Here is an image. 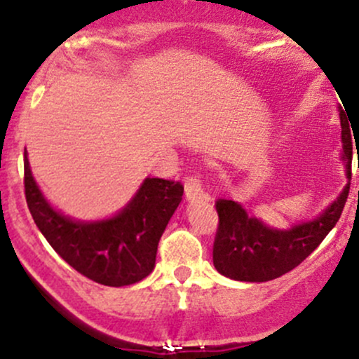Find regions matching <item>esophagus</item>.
<instances>
[{
  "instance_id": "34e87169",
  "label": "esophagus",
  "mask_w": 359,
  "mask_h": 359,
  "mask_svg": "<svg viewBox=\"0 0 359 359\" xmlns=\"http://www.w3.org/2000/svg\"><path fill=\"white\" fill-rule=\"evenodd\" d=\"M203 182L198 175H189L186 179V198L189 201H196L203 198Z\"/></svg>"
}]
</instances>
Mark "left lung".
Listing matches in <instances>:
<instances>
[{
	"label": "left lung",
	"mask_w": 359,
	"mask_h": 359,
	"mask_svg": "<svg viewBox=\"0 0 359 359\" xmlns=\"http://www.w3.org/2000/svg\"><path fill=\"white\" fill-rule=\"evenodd\" d=\"M342 143L346 173L351 179L353 144L349 122L341 110ZM349 186L317 219L281 231L267 228L257 218H249L245 210L231 199H218V230L212 243V264L218 273L237 281L264 283L290 273L320 245L339 222L349 196Z\"/></svg>",
	"instance_id": "obj_1"
}]
</instances>
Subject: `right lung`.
<instances>
[{
    "label": "right lung",
    "instance_id": "add662e5",
    "mask_svg": "<svg viewBox=\"0 0 359 359\" xmlns=\"http://www.w3.org/2000/svg\"><path fill=\"white\" fill-rule=\"evenodd\" d=\"M25 199L35 224L73 269L105 286L135 285L153 271L161 233L182 201L177 180L147 179L135 199L107 222L80 223L42 198L29 158L23 160Z\"/></svg>",
    "mask_w": 359,
    "mask_h": 359
}]
</instances>
